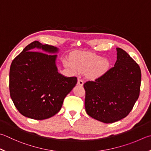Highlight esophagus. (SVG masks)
Here are the masks:
<instances>
[{
  "instance_id": "34e87169",
  "label": "esophagus",
  "mask_w": 151,
  "mask_h": 151,
  "mask_svg": "<svg viewBox=\"0 0 151 151\" xmlns=\"http://www.w3.org/2000/svg\"><path fill=\"white\" fill-rule=\"evenodd\" d=\"M77 83H78V85H80V86H83L84 82H83V80H82V79H78Z\"/></svg>"
}]
</instances>
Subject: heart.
I'll return each instance as SVG.
<instances>
[{
  "label": "heart",
  "mask_w": 151,
  "mask_h": 151,
  "mask_svg": "<svg viewBox=\"0 0 151 151\" xmlns=\"http://www.w3.org/2000/svg\"><path fill=\"white\" fill-rule=\"evenodd\" d=\"M73 66L81 73L88 72L90 78H96L102 76L108 70L109 63L94 53H77L71 59Z\"/></svg>",
  "instance_id": "heart-1"
}]
</instances>
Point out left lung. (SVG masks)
Segmentation results:
<instances>
[{
  "mask_svg": "<svg viewBox=\"0 0 151 151\" xmlns=\"http://www.w3.org/2000/svg\"><path fill=\"white\" fill-rule=\"evenodd\" d=\"M116 49L114 67L94 81L84 84L86 113L106 123L116 122L127 116L140 94V67L127 52L119 47Z\"/></svg>",
  "mask_w": 151,
  "mask_h": 151,
  "instance_id": "left-lung-1",
  "label": "left lung"
}]
</instances>
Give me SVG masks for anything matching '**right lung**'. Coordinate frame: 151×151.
<instances>
[{
	"label": "right lung",
	"mask_w": 151,
	"mask_h": 151,
	"mask_svg": "<svg viewBox=\"0 0 151 151\" xmlns=\"http://www.w3.org/2000/svg\"><path fill=\"white\" fill-rule=\"evenodd\" d=\"M37 48L47 52L34 51ZM58 49L35 41L13 60L10 68L11 99L24 116L42 120L58 113L63 100L77 83L76 76L58 73ZM49 53V54L48 53Z\"/></svg>",
	"instance_id": "add662e5"
}]
</instances>
